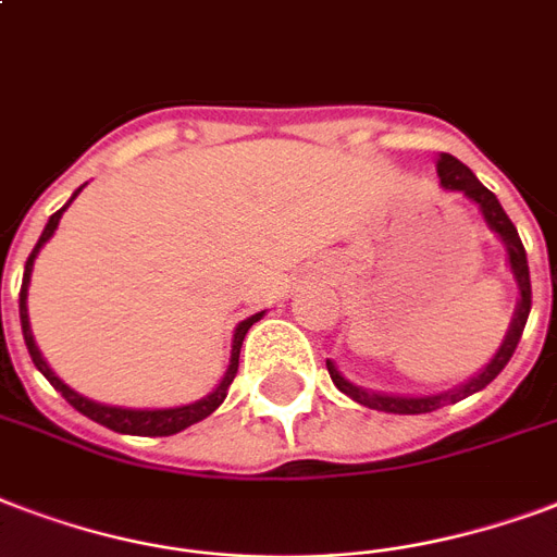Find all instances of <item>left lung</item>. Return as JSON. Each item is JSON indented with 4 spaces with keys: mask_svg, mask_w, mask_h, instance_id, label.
Masks as SVG:
<instances>
[{
    "mask_svg": "<svg viewBox=\"0 0 557 557\" xmlns=\"http://www.w3.org/2000/svg\"><path fill=\"white\" fill-rule=\"evenodd\" d=\"M438 177L441 184L453 189V193H465L467 198H473L479 203V210L485 215L487 227L505 242V248H508V262H511V271H515L517 286H520V304H517L515 321H511V330L505 335L503 347H499V354L491 359L485 371L473 376L470 382H465L461 388H453L447 394H435V397H392V394H373L364 392L354 382H347L342 373L335 371V364L326 359V371H330V380L335 382V388L347 397H354L356 403H362L368 409H380V411H394V414H426V411H435L441 406H447V403H458L470 397V394L482 392L485 385L503 373V368L511 362V356H515L517 345H520V335L525 330V321H529V312H532V280H529V262H525V248L520 236H517V227L511 224V219L505 215L503 203L496 201V195L487 189V186L479 184V177L467 169L461 160H456L453 154H441L438 160Z\"/></svg>",
    "mask_w": 557,
    "mask_h": 557,
    "instance_id": "obj_1",
    "label": "left lung"
}]
</instances>
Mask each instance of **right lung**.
<instances>
[{
  "label": "right lung",
  "instance_id": "obj_1",
  "mask_svg": "<svg viewBox=\"0 0 557 557\" xmlns=\"http://www.w3.org/2000/svg\"><path fill=\"white\" fill-rule=\"evenodd\" d=\"M75 195H72V198H75ZM70 203H66V207H70ZM66 207H63V210H66ZM63 210L54 212L52 219H49V224L42 227V236L37 239V245H34V250H32V257H28V262H25L23 288H20V321H23V338H25V347H28V354H32V362L37 364V371H40L46 380L52 382L54 392H61L63 400L70 403L72 409H78L81 414H87V418L96 420V423H101V426H108V430H113V432H122V435H148V438H163V435H175V432L186 430V426H193V423H198V420L210 418L212 411L219 409V406L224 403V397H227L231 382L236 380V371H239L242 342H245V335H248L250 326L260 321L262 312L250 315L248 321H242V324L236 326V333H233L231 364H227V373H224V380L219 382V388H215L210 397H203V400L193 403V406H181V409L148 411V409H116V406H101V403H92V400H87V397H81L78 392H72L70 385H63V382L52 373V368L42 362L40 350H37V345H34L32 326H28V309H25V297H28V280H32L34 257L40 253V248L46 245V242H49V236L58 231V222H61Z\"/></svg>",
  "mask_w": 557,
  "mask_h": 557
}]
</instances>
